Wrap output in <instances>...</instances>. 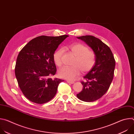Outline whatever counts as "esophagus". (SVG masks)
I'll use <instances>...</instances> for the list:
<instances>
[{
	"mask_svg": "<svg viewBox=\"0 0 134 134\" xmlns=\"http://www.w3.org/2000/svg\"><path fill=\"white\" fill-rule=\"evenodd\" d=\"M67 82L68 83H69V84H74L75 82H73V81H68V80H67Z\"/></svg>",
	"mask_w": 134,
	"mask_h": 134,
	"instance_id": "1",
	"label": "esophagus"
}]
</instances>
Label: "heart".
Masks as SVG:
<instances>
[{
  "mask_svg": "<svg viewBox=\"0 0 134 134\" xmlns=\"http://www.w3.org/2000/svg\"><path fill=\"white\" fill-rule=\"evenodd\" d=\"M70 52L75 57L72 67H64L58 71L60 77L72 81L80 74L90 71L94 66L96 56L93 51L88 50V47L80 43H76L69 46ZM64 49L59 48L56 50L53 55V60L56 65H62V57Z\"/></svg>",
  "mask_w": 134,
  "mask_h": 134,
  "instance_id": "b5f03b06",
  "label": "heart"
}]
</instances>
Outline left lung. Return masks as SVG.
I'll use <instances>...</instances> for the list:
<instances>
[{
    "label": "left lung",
    "mask_w": 134,
    "mask_h": 134,
    "mask_svg": "<svg viewBox=\"0 0 134 134\" xmlns=\"http://www.w3.org/2000/svg\"><path fill=\"white\" fill-rule=\"evenodd\" d=\"M94 51L96 62L93 68L82 82V91L77 97L85 102H93L101 98L108 90L112 81L115 68V60L110 48L98 38L92 35L77 37Z\"/></svg>",
    "instance_id": "8db88e82"
}]
</instances>
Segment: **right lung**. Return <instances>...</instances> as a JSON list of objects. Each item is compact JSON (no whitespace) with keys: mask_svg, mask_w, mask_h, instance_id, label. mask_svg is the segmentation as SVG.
I'll use <instances>...</instances> for the list:
<instances>
[{"mask_svg":"<svg viewBox=\"0 0 134 134\" xmlns=\"http://www.w3.org/2000/svg\"><path fill=\"white\" fill-rule=\"evenodd\" d=\"M69 36H40L31 40L19 53L15 73L19 87L32 102L43 104L51 100L64 80L49 78L57 69L53 55L58 46Z\"/></svg>","mask_w":134,"mask_h":134,"instance_id":"add662e5","label":"right lung"}]
</instances>
